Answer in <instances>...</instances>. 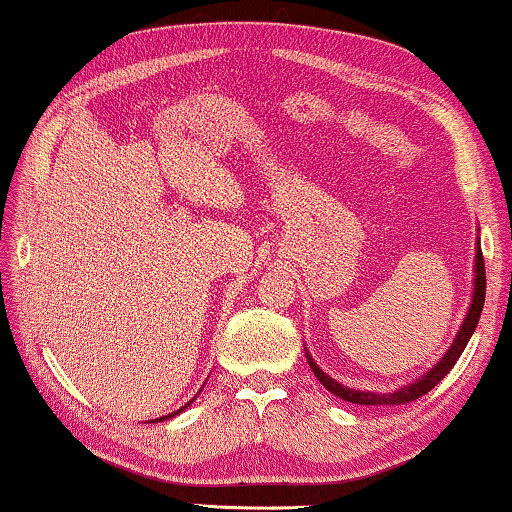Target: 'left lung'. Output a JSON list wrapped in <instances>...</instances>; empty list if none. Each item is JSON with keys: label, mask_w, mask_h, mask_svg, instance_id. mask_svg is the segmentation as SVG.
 <instances>
[{"label": "left lung", "mask_w": 512, "mask_h": 512, "mask_svg": "<svg viewBox=\"0 0 512 512\" xmlns=\"http://www.w3.org/2000/svg\"><path fill=\"white\" fill-rule=\"evenodd\" d=\"M483 305H485V263H483V251H480V240H478L476 242V265H473V295H471L469 311H466V316H464L462 325H459L453 344H450L448 351L443 353V358L436 362L434 367H429L425 374H420L416 381L406 383V385H402V388H397L392 392L355 390V388H348V385H342L339 381L332 379V376L325 374L309 353H307V362H309L311 372H314L316 379L321 381L325 388L332 392V395L342 397L344 402L362 404V406H390V404L413 402V399L427 395V392L432 390L434 385L450 372V369L455 367L457 358L464 353V348H466V344H469L471 335L476 332L478 318H480V314H483Z\"/></svg>", "instance_id": "obj_1"}]
</instances>
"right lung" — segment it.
Listing matches in <instances>:
<instances>
[{
  "mask_svg": "<svg viewBox=\"0 0 512 512\" xmlns=\"http://www.w3.org/2000/svg\"><path fill=\"white\" fill-rule=\"evenodd\" d=\"M194 399H196V397H194ZM194 399H191V402H194ZM191 402H189V404H191ZM189 404H184L180 411H173V413H168V416H161V418H157V420H152V422H161V420H168V418H173V416H177V413H182L184 409H187V406H189Z\"/></svg>",
  "mask_w": 512,
  "mask_h": 512,
  "instance_id": "1",
  "label": "right lung"
}]
</instances>
